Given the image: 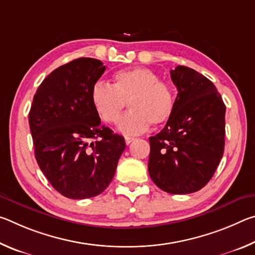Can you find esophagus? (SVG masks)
I'll return each instance as SVG.
<instances>
[{
    "label": "esophagus",
    "instance_id": "1",
    "mask_svg": "<svg viewBox=\"0 0 255 255\" xmlns=\"http://www.w3.org/2000/svg\"><path fill=\"white\" fill-rule=\"evenodd\" d=\"M133 139H135V138H133V137H129V136L125 137V141H126L127 145H129V144L131 143V141H133Z\"/></svg>",
    "mask_w": 255,
    "mask_h": 255
}]
</instances>
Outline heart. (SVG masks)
I'll list each match as a JSON object with an SVG mask.
<instances>
[{"label": "heart", "mask_w": 255, "mask_h": 255, "mask_svg": "<svg viewBox=\"0 0 255 255\" xmlns=\"http://www.w3.org/2000/svg\"><path fill=\"white\" fill-rule=\"evenodd\" d=\"M91 99L98 115L108 124L119 122L128 102L131 110L118 127L125 135L143 132L150 124L162 126L172 118L175 109L173 88L146 67L116 72L114 86L97 82L92 88Z\"/></svg>", "instance_id": "1"}]
</instances>
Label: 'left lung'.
<instances>
[{
    "label": "left lung",
    "instance_id": "left-lung-1",
    "mask_svg": "<svg viewBox=\"0 0 255 255\" xmlns=\"http://www.w3.org/2000/svg\"><path fill=\"white\" fill-rule=\"evenodd\" d=\"M171 79L178 89L172 118L149 137L148 173L172 195L196 192L209 182L224 154L225 112L211 81L187 66H176Z\"/></svg>",
    "mask_w": 255,
    "mask_h": 255
}]
</instances>
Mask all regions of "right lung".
I'll use <instances>...</instances> for the list:
<instances>
[{
  "instance_id": "add662e5",
  "label": "right lung",
  "mask_w": 255,
  "mask_h": 255,
  "mask_svg": "<svg viewBox=\"0 0 255 255\" xmlns=\"http://www.w3.org/2000/svg\"><path fill=\"white\" fill-rule=\"evenodd\" d=\"M106 66L82 57L56 68L33 97L29 126L34 156L55 190L70 199L100 195L126 148L123 136L101 125L91 99Z\"/></svg>"
}]
</instances>
